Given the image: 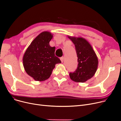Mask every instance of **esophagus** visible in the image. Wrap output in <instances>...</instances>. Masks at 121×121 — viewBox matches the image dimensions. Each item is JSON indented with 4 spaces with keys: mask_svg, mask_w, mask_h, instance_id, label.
Segmentation results:
<instances>
[{
    "mask_svg": "<svg viewBox=\"0 0 121 121\" xmlns=\"http://www.w3.org/2000/svg\"><path fill=\"white\" fill-rule=\"evenodd\" d=\"M60 60H61V61L62 62H63V61H64V57H61V58H60Z\"/></svg>",
    "mask_w": 121,
    "mask_h": 121,
    "instance_id": "obj_1",
    "label": "esophagus"
}]
</instances>
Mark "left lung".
<instances>
[{"instance_id": "left-lung-1", "label": "left lung", "mask_w": 121, "mask_h": 121, "mask_svg": "<svg viewBox=\"0 0 121 121\" xmlns=\"http://www.w3.org/2000/svg\"><path fill=\"white\" fill-rule=\"evenodd\" d=\"M68 37L74 44L78 63L77 69L69 73V77L74 82L83 83L96 73L99 64L98 57L91 44L84 38L70 36Z\"/></svg>"}]
</instances>
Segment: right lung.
<instances>
[{"label": "right lung", "mask_w": 121, "mask_h": 121, "mask_svg": "<svg viewBox=\"0 0 121 121\" xmlns=\"http://www.w3.org/2000/svg\"><path fill=\"white\" fill-rule=\"evenodd\" d=\"M52 38L53 34L49 32H43L31 43L23 55L25 71L36 81L48 79L55 65L61 63L55 56V48L49 45Z\"/></svg>", "instance_id": "right-lung-1"}]
</instances>
